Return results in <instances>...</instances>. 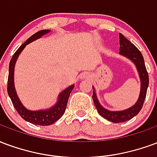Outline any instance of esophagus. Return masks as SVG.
<instances>
[{
  "mask_svg": "<svg viewBox=\"0 0 157 157\" xmlns=\"http://www.w3.org/2000/svg\"><path fill=\"white\" fill-rule=\"evenodd\" d=\"M90 75H89V74H82V75H81V78H82V79H84V78H90Z\"/></svg>",
  "mask_w": 157,
  "mask_h": 157,
  "instance_id": "obj_1",
  "label": "esophagus"
}]
</instances>
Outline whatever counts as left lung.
<instances>
[{"mask_svg":"<svg viewBox=\"0 0 157 157\" xmlns=\"http://www.w3.org/2000/svg\"><path fill=\"white\" fill-rule=\"evenodd\" d=\"M120 54L126 57L130 60L133 62L139 74L140 79V92L139 98L136 103L130 108L121 110V111H110L106 109L102 105H100L99 100L97 99L96 93L94 88L93 87V100L95 105V107L98 110V113L106 120L111 121L113 123H121L124 122L132 119L140 111L142 108L143 104L145 101L147 92V88L149 85V77L148 73L146 71V65L144 62V58L140 52L139 49L134 45L132 42H130L129 40L125 38L121 33H120Z\"/></svg>","mask_w":157,"mask_h":157,"instance_id":"left-lung-1","label":"left lung"}]
</instances>
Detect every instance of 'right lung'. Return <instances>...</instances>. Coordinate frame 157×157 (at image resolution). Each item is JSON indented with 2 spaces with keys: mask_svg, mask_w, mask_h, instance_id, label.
I'll return each instance as SVG.
<instances>
[{
  "mask_svg": "<svg viewBox=\"0 0 157 157\" xmlns=\"http://www.w3.org/2000/svg\"><path fill=\"white\" fill-rule=\"evenodd\" d=\"M50 33V30H42L37 32L33 36H30L28 39L24 42L22 45L17 50L9 64V75H8L7 81V92L8 95L10 96L11 100L13 106L16 109V110L20 115V116L25 121L30 122L32 124H37V125H50L52 124L54 122L59 120L62 117V115L64 114L65 109L67 107V103L68 97L70 95V93L74 90V85L67 87L66 90H64L62 93L59 94L58 97V101L55 104L54 106L52 108L48 109H43V110H37V111H33L29 110L27 108H25L23 105L21 104L20 99L18 98L16 90L14 86V69L15 64L17 59L19 57V55L21 51L25 48V47L29 44L30 42L38 39L42 36H44L47 33Z\"/></svg>",
  "mask_w": 157,
  "mask_h": 157,
  "instance_id": "1",
  "label": "right lung"
}]
</instances>
